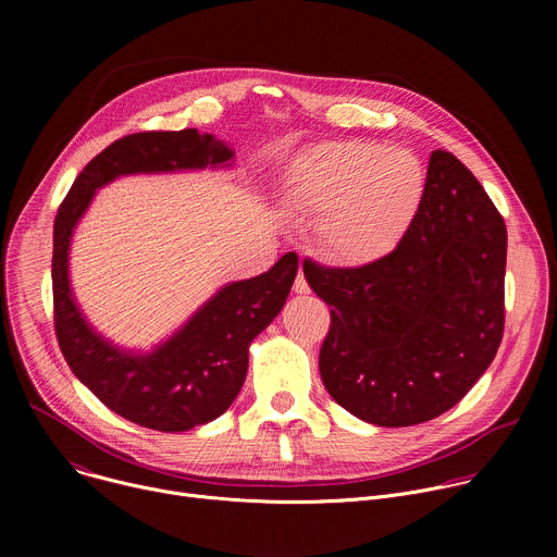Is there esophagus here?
Here are the masks:
<instances>
[{
    "instance_id": "esophagus-1",
    "label": "esophagus",
    "mask_w": 557,
    "mask_h": 557,
    "mask_svg": "<svg viewBox=\"0 0 557 557\" xmlns=\"http://www.w3.org/2000/svg\"><path fill=\"white\" fill-rule=\"evenodd\" d=\"M293 290H295L297 295H306V293H310V286H308V282H306V277H304V273H299V275L295 277Z\"/></svg>"
}]
</instances>
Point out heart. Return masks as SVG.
<instances>
[{"label": "heart", "instance_id": "heart-1", "mask_svg": "<svg viewBox=\"0 0 557 557\" xmlns=\"http://www.w3.org/2000/svg\"><path fill=\"white\" fill-rule=\"evenodd\" d=\"M284 196L299 213H325L320 235L331 262L361 269L404 240L425 196V172L408 149L324 143L297 161Z\"/></svg>", "mask_w": 557, "mask_h": 557}]
</instances>
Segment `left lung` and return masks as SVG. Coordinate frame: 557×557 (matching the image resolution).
Masks as SVG:
<instances>
[{
  "mask_svg": "<svg viewBox=\"0 0 557 557\" xmlns=\"http://www.w3.org/2000/svg\"><path fill=\"white\" fill-rule=\"evenodd\" d=\"M507 228L451 151L430 156L404 240L361 269L304 262L331 308L322 381L361 421L408 428L454 408L494 361L505 331Z\"/></svg>",
  "mask_w": 557,
  "mask_h": 557,
  "instance_id": "8db88e82",
  "label": "left lung"
}]
</instances>
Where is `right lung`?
Here are the masks:
<instances>
[{"label": "right lung", "mask_w": 557, "mask_h": 557, "mask_svg": "<svg viewBox=\"0 0 557 557\" xmlns=\"http://www.w3.org/2000/svg\"><path fill=\"white\" fill-rule=\"evenodd\" d=\"M233 149L198 129L140 132L106 147L63 198L52 237V299L59 348L97 399L158 432H187L228 410L240 392L251 342L275 320L297 275V256L267 273L222 286L165 344L147 355L112 346L90 329L67 277L72 231L99 187L127 174L228 168Z\"/></svg>", "instance_id": "add662e5"}]
</instances>
